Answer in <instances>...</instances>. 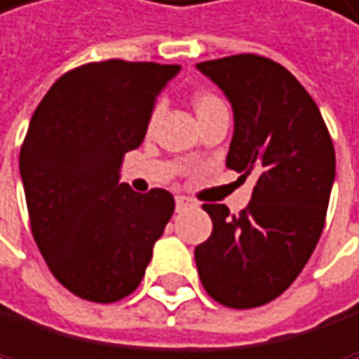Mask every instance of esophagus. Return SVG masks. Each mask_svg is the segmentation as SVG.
I'll return each mask as SVG.
<instances>
[{"instance_id":"34e87169","label":"esophagus","mask_w":359,"mask_h":359,"mask_svg":"<svg viewBox=\"0 0 359 359\" xmlns=\"http://www.w3.org/2000/svg\"><path fill=\"white\" fill-rule=\"evenodd\" d=\"M194 203H192V198H187V196H176V210L178 212H183V210H187V208H192Z\"/></svg>"}]
</instances>
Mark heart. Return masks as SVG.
Wrapping results in <instances>:
<instances>
[{"label": "heart", "mask_w": 359, "mask_h": 359, "mask_svg": "<svg viewBox=\"0 0 359 359\" xmlns=\"http://www.w3.org/2000/svg\"><path fill=\"white\" fill-rule=\"evenodd\" d=\"M192 102H194V111H196L198 118L210 116V114H215V111H223V109H225V102L221 100V97L215 91H196ZM156 116H158V109H154L151 123L156 120Z\"/></svg>", "instance_id": "obj_1"}]
</instances>
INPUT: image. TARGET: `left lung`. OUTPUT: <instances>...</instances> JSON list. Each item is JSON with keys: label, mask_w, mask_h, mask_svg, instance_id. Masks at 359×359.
<instances>
[{"label": "left lung", "mask_w": 359, "mask_h": 359, "mask_svg": "<svg viewBox=\"0 0 359 359\" xmlns=\"http://www.w3.org/2000/svg\"><path fill=\"white\" fill-rule=\"evenodd\" d=\"M225 93L234 136L225 165L255 176L252 198L239 215L205 203L210 239L196 245L201 284L228 309L277 299L320 241L335 178V149L309 91L277 62L241 53L196 65Z\"/></svg>", "instance_id": "1"}]
</instances>
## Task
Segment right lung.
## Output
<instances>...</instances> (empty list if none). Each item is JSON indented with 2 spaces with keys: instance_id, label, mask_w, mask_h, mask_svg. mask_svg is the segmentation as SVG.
<instances>
[{
  "instance_id": "obj_1",
  "label": "right lung",
  "mask_w": 359,
  "mask_h": 359,
  "mask_svg": "<svg viewBox=\"0 0 359 359\" xmlns=\"http://www.w3.org/2000/svg\"><path fill=\"white\" fill-rule=\"evenodd\" d=\"M178 65L104 60L67 71L37 104L20 151L33 239L73 294L111 304L144 277L174 215L167 189L120 183L123 156L144 138Z\"/></svg>"
}]
</instances>
